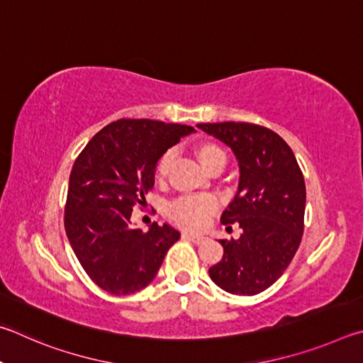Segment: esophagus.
<instances>
[{
    "mask_svg": "<svg viewBox=\"0 0 363 363\" xmlns=\"http://www.w3.org/2000/svg\"><path fill=\"white\" fill-rule=\"evenodd\" d=\"M183 238L189 239L194 244H201V242H204V240H207V238L204 236V234H194V233H188V231L183 233Z\"/></svg>",
    "mask_w": 363,
    "mask_h": 363,
    "instance_id": "34e87169",
    "label": "esophagus"
}]
</instances>
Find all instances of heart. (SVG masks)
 <instances>
[{"label":"heart","instance_id":"heart-1","mask_svg":"<svg viewBox=\"0 0 363 363\" xmlns=\"http://www.w3.org/2000/svg\"><path fill=\"white\" fill-rule=\"evenodd\" d=\"M194 151L201 165L207 172L218 167L225 169L226 155L218 145H215L212 142H202L196 146ZM172 157H174V152L165 151L161 159L157 161V180H164V177L169 170V165L172 162ZM215 206H217V202H215V199L211 198V196H191V198H182L175 201L169 208V215L178 225L191 228V230H199V228L204 226L208 213L213 212Z\"/></svg>","mask_w":363,"mask_h":363}]
</instances>
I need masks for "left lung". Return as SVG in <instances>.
<instances>
[{
    "label": "left lung",
    "instance_id": "left-lung-1",
    "mask_svg": "<svg viewBox=\"0 0 363 363\" xmlns=\"http://www.w3.org/2000/svg\"><path fill=\"white\" fill-rule=\"evenodd\" d=\"M230 146L239 164V185L221 223L242 228L223 239V258L208 269L212 281L233 295H257L271 287L300 247L306 186L300 165L282 137L249 123L198 124Z\"/></svg>",
    "mask_w": 363,
    "mask_h": 363
}]
</instances>
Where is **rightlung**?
Listing matches in <instances>:
<instances>
[{"label": "right lung", "instance_id": "obj_1", "mask_svg": "<svg viewBox=\"0 0 363 363\" xmlns=\"http://www.w3.org/2000/svg\"><path fill=\"white\" fill-rule=\"evenodd\" d=\"M191 125L119 119L91 138L69 174L65 231L87 276L111 295H129L156 277L180 239L170 225L132 226L133 206L146 204L157 161Z\"/></svg>", "mask_w": 363, "mask_h": 363}]
</instances>
